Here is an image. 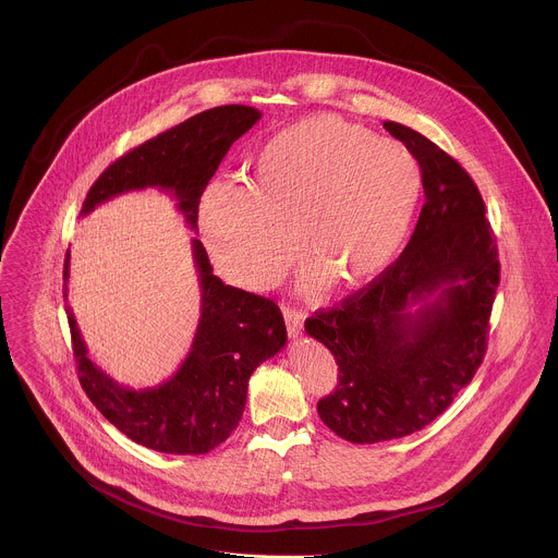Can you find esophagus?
I'll use <instances>...</instances> for the list:
<instances>
[{
    "label": "esophagus",
    "mask_w": 558,
    "mask_h": 558,
    "mask_svg": "<svg viewBox=\"0 0 558 558\" xmlns=\"http://www.w3.org/2000/svg\"><path fill=\"white\" fill-rule=\"evenodd\" d=\"M283 319H286V328H288V335L290 339H299L303 335V314L290 310V307H283Z\"/></svg>",
    "instance_id": "esophagus-1"
}]
</instances>
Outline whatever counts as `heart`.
Returning <instances> with one entry per match:
<instances>
[{"mask_svg": "<svg viewBox=\"0 0 558 558\" xmlns=\"http://www.w3.org/2000/svg\"><path fill=\"white\" fill-rule=\"evenodd\" d=\"M421 186L418 162L401 144L322 113L272 135L253 160L248 186L213 182L199 230L217 268L251 292L283 279L296 239L316 266L310 283L328 277L359 288L396 259Z\"/></svg>", "mask_w": 558, "mask_h": 558, "instance_id": "1", "label": "heart"}]
</instances>
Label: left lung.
Wrapping results in <instances>:
<instances>
[{
    "label": "left lung",
    "mask_w": 558,
    "mask_h": 558,
    "mask_svg": "<svg viewBox=\"0 0 558 558\" xmlns=\"http://www.w3.org/2000/svg\"><path fill=\"white\" fill-rule=\"evenodd\" d=\"M421 167L425 204L398 259L339 307L305 322L339 367L319 418L356 445L429 425L473 380L500 281L485 204L462 165L421 133L385 122Z\"/></svg>",
    "instance_id": "1"
}]
</instances>
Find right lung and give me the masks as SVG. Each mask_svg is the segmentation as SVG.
<instances>
[{"mask_svg":"<svg viewBox=\"0 0 558 558\" xmlns=\"http://www.w3.org/2000/svg\"><path fill=\"white\" fill-rule=\"evenodd\" d=\"M262 113L246 105L202 111L109 165L92 184L81 217L131 191L159 189L175 199L191 230L204 189L230 146ZM202 307L191 350L178 372L157 387L131 389L116 383L89 356L73 310L66 316L81 387L100 414L133 442L159 453L202 456L239 427L248 378L259 363L288 341L279 307L257 294L226 286L202 240H191ZM71 253L64 259V301L69 299Z\"/></svg>","mask_w":558,"mask_h":558,"instance_id":"obj_1","label":"right lung"}]
</instances>
